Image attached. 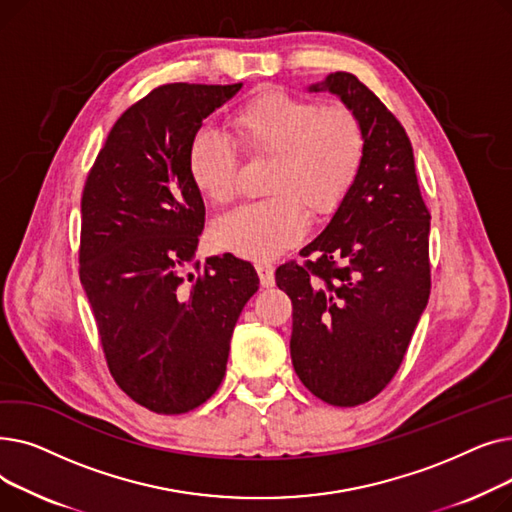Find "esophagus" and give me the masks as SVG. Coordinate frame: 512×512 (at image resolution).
<instances>
[{"label": "esophagus", "mask_w": 512, "mask_h": 512, "mask_svg": "<svg viewBox=\"0 0 512 512\" xmlns=\"http://www.w3.org/2000/svg\"><path fill=\"white\" fill-rule=\"evenodd\" d=\"M255 270H257V274H259V282H261L263 288H272V286L276 284V276H274L276 270H274L272 263L261 261V263L255 265Z\"/></svg>", "instance_id": "34e87169"}]
</instances>
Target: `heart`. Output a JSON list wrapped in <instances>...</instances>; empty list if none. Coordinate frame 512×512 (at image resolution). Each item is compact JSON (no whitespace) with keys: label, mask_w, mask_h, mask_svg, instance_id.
I'll use <instances>...</instances> for the list:
<instances>
[{"label":"heart","mask_w":512,"mask_h":512,"mask_svg":"<svg viewBox=\"0 0 512 512\" xmlns=\"http://www.w3.org/2000/svg\"><path fill=\"white\" fill-rule=\"evenodd\" d=\"M238 149L251 159L270 157L267 197L218 220L215 245L240 257L265 261L305 236L309 213L334 211L351 191L365 159V130L346 105H324L265 89L230 118ZM186 168L199 195L226 205L236 193L238 159L218 132L201 130L188 145Z\"/></svg>","instance_id":"1"}]
</instances>
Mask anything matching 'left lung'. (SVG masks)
Here are the masks:
<instances>
[{
  "mask_svg": "<svg viewBox=\"0 0 512 512\" xmlns=\"http://www.w3.org/2000/svg\"><path fill=\"white\" fill-rule=\"evenodd\" d=\"M330 91L365 130V159L330 224L276 270L292 301L290 357L299 380L334 407H357L394 378L427 305L429 211L405 128L355 74L332 72Z\"/></svg>",
  "mask_w": 512,
  "mask_h": 512,
  "instance_id": "obj_1",
  "label": "left lung"
}]
</instances>
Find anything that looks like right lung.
<instances>
[{
  "label": "right lung",
  "mask_w": 512,
  "mask_h": 512,
  "mask_svg": "<svg viewBox=\"0 0 512 512\" xmlns=\"http://www.w3.org/2000/svg\"><path fill=\"white\" fill-rule=\"evenodd\" d=\"M240 87L153 89L118 118L85 182L80 284L112 378L153 413H188L220 388L238 315L259 288L255 267L230 253L184 274L205 226L188 145Z\"/></svg>",
  "instance_id": "right-lung-1"
}]
</instances>
